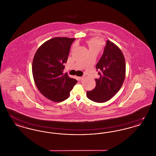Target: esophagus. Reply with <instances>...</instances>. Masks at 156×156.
I'll use <instances>...</instances> for the list:
<instances>
[{"instance_id":"34e87169","label":"esophagus","mask_w":156,"mask_h":156,"mask_svg":"<svg viewBox=\"0 0 156 156\" xmlns=\"http://www.w3.org/2000/svg\"><path fill=\"white\" fill-rule=\"evenodd\" d=\"M83 78H84V76H80V77H78V80L80 81H82Z\"/></svg>"}]
</instances>
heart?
<instances>
[{
  "label": "heart",
  "instance_id": "heart-1",
  "mask_svg": "<svg viewBox=\"0 0 156 156\" xmlns=\"http://www.w3.org/2000/svg\"><path fill=\"white\" fill-rule=\"evenodd\" d=\"M86 43L88 46L89 52H98L102 49L103 47V42L101 39L99 38H91L87 40Z\"/></svg>",
  "mask_w": 156,
  "mask_h": 156
}]
</instances>
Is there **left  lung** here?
Wrapping results in <instances>:
<instances>
[{
	"label": "left lung",
	"instance_id": "1",
	"mask_svg": "<svg viewBox=\"0 0 156 156\" xmlns=\"http://www.w3.org/2000/svg\"><path fill=\"white\" fill-rule=\"evenodd\" d=\"M96 68L100 77L95 79L96 87L87 95L90 100L105 102L121 88L126 76V63L124 55L119 47L107 40L104 53L97 63Z\"/></svg>",
	"mask_w": 156,
	"mask_h": 156
}]
</instances>
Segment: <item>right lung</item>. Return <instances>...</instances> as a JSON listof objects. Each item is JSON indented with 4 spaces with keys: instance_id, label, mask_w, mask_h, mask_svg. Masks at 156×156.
I'll return each mask as SVG.
<instances>
[{
    "instance_id": "add662e5",
    "label": "right lung",
    "mask_w": 156,
    "mask_h": 156,
    "mask_svg": "<svg viewBox=\"0 0 156 156\" xmlns=\"http://www.w3.org/2000/svg\"><path fill=\"white\" fill-rule=\"evenodd\" d=\"M75 38L54 37L37 49L32 64L35 84L41 94L55 102L68 98L77 81L64 74L71 45Z\"/></svg>"
}]
</instances>
